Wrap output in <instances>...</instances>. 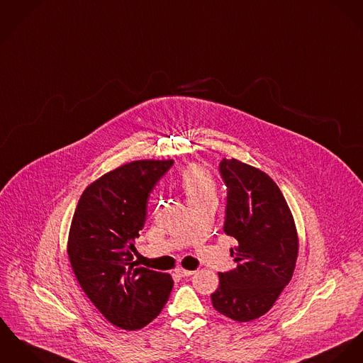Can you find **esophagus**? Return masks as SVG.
Listing matches in <instances>:
<instances>
[{"instance_id":"1","label":"esophagus","mask_w":363,"mask_h":363,"mask_svg":"<svg viewBox=\"0 0 363 363\" xmlns=\"http://www.w3.org/2000/svg\"><path fill=\"white\" fill-rule=\"evenodd\" d=\"M176 273L182 277H189V276H193L196 273V270H186V269L179 267V269H176Z\"/></svg>"}]
</instances>
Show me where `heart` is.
I'll return each mask as SVG.
<instances>
[{"mask_svg":"<svg viewBox=\"0 0 363 363\" xmlns=\"http://www.w3.org/2000/svg\"><path fill=\"white\" fill-rule=\"evenodd\" d=\"M182 187L187 199L215 197V183L211 174L201 166H189L182 176Z\"/></svg>","mask_w":363,"mask_h":363,"instance_id":"1","label":"heart"}]
</instances>
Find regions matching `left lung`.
I'll use <instances>...</instances> for the list:
<instances>
[{"label":"left lung","mask_w":363,"mask_h":363,"mask_svg":"<svg viewBox=\"0 0 363 363\" xmlns=\"http://www.w3.org/2000/svg\"><path fill=\"white\" fill-rule=\"evenodd\" d=\"M228 187L223 230L238 241L237 267L219 273L213 308L237 322L264 315L290 283L298 255L294 218L277 184L262 170L237 160L219 164Z\"/></svg>","instance_id":"obj_1"}]
</instances>
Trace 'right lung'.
I'll use <instances>...</instances> for the list:
<instances>
[{"label":"right lung","mask_w":363,"mask_h":363,"mask_svg":"<svg viewBox=\"0 0 363 363\" xmlns=\"http://www.w3.org/2000/svg\"><path fill=\"white\" fill-rule=\"evenodd\" d=\"M172 165V160H145L108 172L83 191L72 219L67 255L73 273L104 318L121 329L147 326L173 287L169 274L133 262L148 197Z\"/></svg>","instance_id":"1"}]
</instances>
